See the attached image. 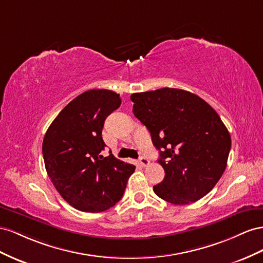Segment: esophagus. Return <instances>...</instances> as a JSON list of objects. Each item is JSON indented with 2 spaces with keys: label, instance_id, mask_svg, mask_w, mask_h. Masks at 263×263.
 <instances>
[{
  "label": "esophagus",
  "instance_id": "34e87169",
  "mask_svg": "<svg viewBox=\"0 0 263 263\" xmlns=\"http://www.w3.org/2000/svg\"><path fill=\"white\" fill-rule=\"evenodd\" d=\"M140 164H141V166H143V167H146L147 165H149V161L146 159V157H140Z\"/></svg>",
  "mask_w": 263,
  "mask_h": 263
}]
</instances>
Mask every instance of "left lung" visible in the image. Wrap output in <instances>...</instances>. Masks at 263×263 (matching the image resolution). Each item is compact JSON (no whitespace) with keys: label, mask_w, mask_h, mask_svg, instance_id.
I'll return each mask as SVG.
<instances>
[{"label":"left lung","mask_w":263,"mask_h":263,"mask_svg":"<svg viewBox=\"0 0 263 263\" xmlns=\"http://www.w3.org/2000/svg\"><path fill=\"white\" fill-rule=\"evenodd\" d=\"M131 100L134 116L160 151L165 177L154 193L174 205L204 197L226 170L231 147L218 114L198 96L176 88L133 93Z\"/></svg>","instance_id":"8db88e82"}]
</instances>
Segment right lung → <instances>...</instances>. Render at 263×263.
<instances>
[{"label": "right lung", "mask_w": 263, "mask_h": 263, "mask_svg": "<svg viewBox=\"0 0 263 263\" xmlns=\"http://www.w3.org/2000/svg\"><path fill=\"white\" fill-rule=\"evenodd\" d=\"M121 104L120 95L92 89L59 112L43 141L47 174L62 197L78 211L104 212L122 198L136 166L100 153L106 118Z\"/></svg>", "instance_id": "obj_1"}]
</instances>
